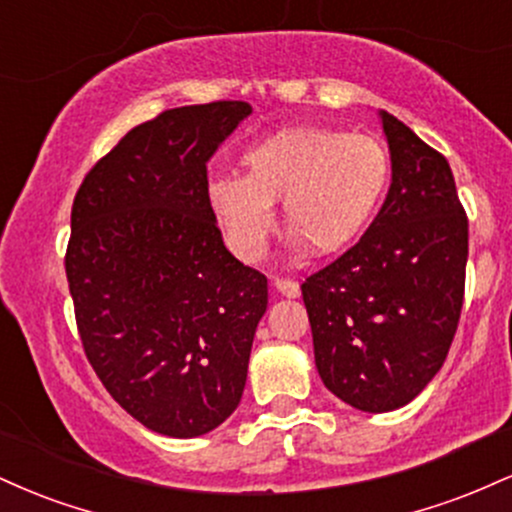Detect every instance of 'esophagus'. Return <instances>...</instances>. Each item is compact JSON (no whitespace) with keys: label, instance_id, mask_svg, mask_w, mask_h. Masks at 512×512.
Returning <instances> with one entry per match:
<instances>
[{"label":"esophagus","instance_id":"1","mask_svg":"<svg viewBox=\"0 0 512 512\" xmlns=\"http://www.w3.org/2000/svg\"><path fill=\"white\" fill-rule=\"evenodd\" d=\"M274 289L286 298H298L301 296V284L296 279H286V276H276Z\"/></svg>","mask_w":512,"mask_h":512}]
</instances>
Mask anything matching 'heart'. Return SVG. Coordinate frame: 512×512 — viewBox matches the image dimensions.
Instances as JSON below:
<instances>
[{
	"instance_id": "heart-1",
	"label": "heart",
	"mask_w": 512,
	"mask_h": 512,
	"mask_svg": "<svg viewBox=\"0 0 512 512\" xmlns=\"http://www.w3.org/2000/svg\"><path fill=\"white\" fill-rule=\"evenodd\" d=\"M243 175H216L207 202L226 245L243 260L260 257L281 199L293 238L315 255H337L366 231L392 178L380 137L332 127H291L240 156Z\"/></svg>"
}]
</instances>
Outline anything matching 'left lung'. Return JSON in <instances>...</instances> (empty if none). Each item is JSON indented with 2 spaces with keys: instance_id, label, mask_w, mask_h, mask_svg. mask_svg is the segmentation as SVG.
Segmentation results:
<instances>
[{
  "instance_id": "1",
  "label": "left lung",
  "mask_w": 512,
  "mask_h": 512,
  "mask_svg": "<svg viewBox=\"0 0 512 512\" xmlns=\"http://www.w3.org/2000/svg\"><path fill=\"white\" fill-rule=\"evenodd\" d=\"M392 185L368 231L303 281L322 383L351 407L409 404L448 356L464 301L469 221L443 154L380 113Z\"/></svg>"
}]
</instances>
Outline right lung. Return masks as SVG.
Segmentation results:
<instances>
[{
    "instance_id": "right-lung-1",
    "label": "right lung",
    "mask_w": 512,
    "mask_h": 512,
    "mask_svg": "<svg viewBox=\"0 0 512 512\" xmlns=\"http://www.w3.org/2000/svg\"><path fill=\"white\" fill-rule=\"evenodd\" d=\"M252 108L214 101L129 129L86 173L64 269L84 354L129 416L214 431L243 397L267 276L223 245L207 161Z\"/></svg>"
}]
</instances>
